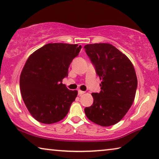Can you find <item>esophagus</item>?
I'll use <instances>...</instances> for the list:
<instances>
[{
    "label": "esophagus",
    "mask_w": 159,
    "mask_h": 159,
    "mask_svg": "<svg viewBox=\"0 0 159 159\" xmlns=\"http://www.w3.org/2000/svg\"><path fill=\"white\" fill-rule=\"evenodd\" d=\"M85 92L84 91H82V90H79V91H78V93H79V96H80V95H82L83 94H84Z\"/></svg>",
    "instance_id": "1"
}]
</instances>
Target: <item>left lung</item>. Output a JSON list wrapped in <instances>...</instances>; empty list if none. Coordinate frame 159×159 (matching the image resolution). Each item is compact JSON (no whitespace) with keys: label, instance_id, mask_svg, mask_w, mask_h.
<instances>
[{"label":"left lung","instance_id":"obj_1","mask_svg":"<svg viewBox=\"0 0 159 159\" xmlns=\"http://www.w3.org/2000/svg\"><path fill=\"white\" fill-rule=\"evenodd\" d=\"M88 57L102 80L100 93H93V103L84 109L89 119L109 127L122 119L134 102L137 88L134 68L127 56L107 43L87 44Z\"/></svg>","mask_w":159,"mask_h":159}]
</instances>
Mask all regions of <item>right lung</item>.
Here are the masks:
<instances>
[{
	"instance_id": "add662e5",
	"label": "right lung",
	"mask_w": 159,
	"mask_h": 159,
	"mask_svg": "<svg viewBox=\"0 0 159 159\" xmlns=\"http://www.w3.org/2000/svg\"><path fill=\"white\" fill-rule=\"evenodd\" d=\"M81 45L49 43L31 54L20 79V88L25 105L35 120L52 124L66 117L77 90H70L62 84L68 76L73 59Z\"/></svg>"
}]
</instances>
